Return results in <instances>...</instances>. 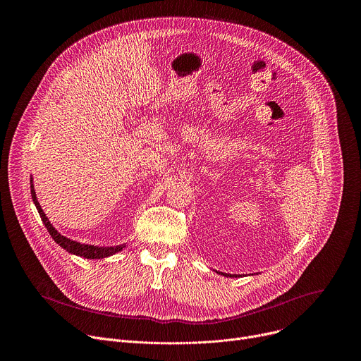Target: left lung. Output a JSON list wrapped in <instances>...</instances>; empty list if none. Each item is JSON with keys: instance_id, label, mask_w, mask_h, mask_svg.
Instances as JSON below:
<instances>
[{"instance_id": "obj_1", "label": "left lung", "mask_w": 361, "mask_h": 361, "mask_svg": "<svg viewBox=\"0 0 361 361\" xmlns=\"http://www.w3.org/2000/svg\"><path fill=\"white\" fill-rule=\"evenodd\" d=\"M216 271H217V270H216ZM217 273L221 274V276H224V277H235V279L240 277V276H237V274H227V273H221V271H217Z\"/></svg>"}]
</instances>
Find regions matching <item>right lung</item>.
<instances>
[{"label": "right lung", "instance_id": "right-lung-1", "mask_svg": "<svg viewBox=\"0 0 361 361\" xmlns=\"http://www.w3.org/2000/svg\"><path fill=\"white\" fill-rule=\"evenodd\" d=\"M31 183V197H32V201L35 204V207L39 213V217L44 223V226L47 227L49 235L53 237V240L60 245L63 247L64 250H67L68 252L74 254V255H80V257H84V259H90V260H95V259H106V257H110V255H114L117 252H120L126 244H120V245H113V247H99V245H92V244H81L78 241H74V240H70L67 238L66 235H61L56 227L49 223L48 217L45 216V213L42 212L41 205L37 200V194H35V190H34V184H32V177L30 180Z\"/></svg>", "mask_w": 361, "mask_h": 361}]
</instances>
